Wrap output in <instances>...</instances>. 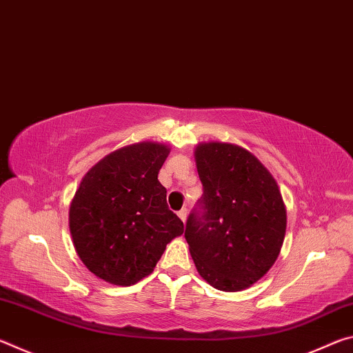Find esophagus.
Masks as SVG:
<instances>
[{"label":"esophagus","instance_id":"esophagus-1","mask_svg":"<svg viewBox=\"0 0 353 353\" xmlns=\"http://www.w3.org/2000/svg\"><path fill=\"white\" fill-rule=\"evenodd\" d=\"M177 214H179V218H181V219L183 221V223H185V221H187L188 210H187V208H182V210H179V212H177Z\"/></svg>","mask_w":353,"mask_h":353}]
</instances>
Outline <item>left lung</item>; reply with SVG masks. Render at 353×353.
I'll use <instances>...</instances> for the list:
<instances>
[{
	"label": "left lung",
	"instance_id": "1",
	"mask_svg": "<svg viewBox=\"0 0 353 353\" xmlns=\"http://www.w3.org/2000/svg\"><path fill=\"white\" fill-rule=\"evenodd\" d=\"M202 196L185 223V240L201 277L240 291L270 271L286 229L274 177L246 149L207 143L196 149Z\"/></svg>",
	"mask_w": 353,
	"mask_h": 353
}]
</instances>
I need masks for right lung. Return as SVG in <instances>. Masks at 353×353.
Masks as SVG:
<instances>
[{
  "label": "right lung",
  "instance_id": "right-lung-1",
  "mask_svg": "<svg viewBox=\"0 0 353 353\" xmlns=\"http://www.w3.org/2000/svg\"><path fill=\"white\" fill-rule=\"evenodd\" d=\"M170 149L139 143L112 152L82 179L70 207L76 252L94 276L130 286L154 271L183 223L166 204L159 171Z\"/></svg>",
  "mask_w": 353,
  "mask_h": 353
}]
</instances>
